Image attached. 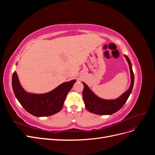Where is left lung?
Here are the masks:
<instances>
[{"label":"left lung","instance_id":"left-lung-1","mask_svg":"<svg viewBox=\"0 0 155 155\" xmlns=\"http://www.w3.org/2000/svg\"><path fill=\"white\" fill-rule=\"evenodd\" d=\"M127 61L130 74V85L129 88L120 97L114 100H105L97 96L87 84L82 82L84 85L83 98L86 109L92 113L98 115H111L118 111L127 100L134 85V73L132 64L127 56L124 55Z\"/></svg>","mask_w":155,"mask_h":155}]
</instances>
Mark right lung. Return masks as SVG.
<instances>
[{"label": "right lung", "mask_w": 155, "mask_h": 155, "mask_svg": "<svg viewBox=\"0 0 155 155\" xmlns=\"http://www.w3.org/2000/svg\"><path fill=\"white\" fill-rule=\"evenodd\" d=\"M75 82L76 79H72L48 92L34 94L28 92L22 88L15 71L12 76V88L17 100L28 112L36 117L51 116L61 110L65 98Z\"/></svg>", "instance_id": "1"}]
</instances>
